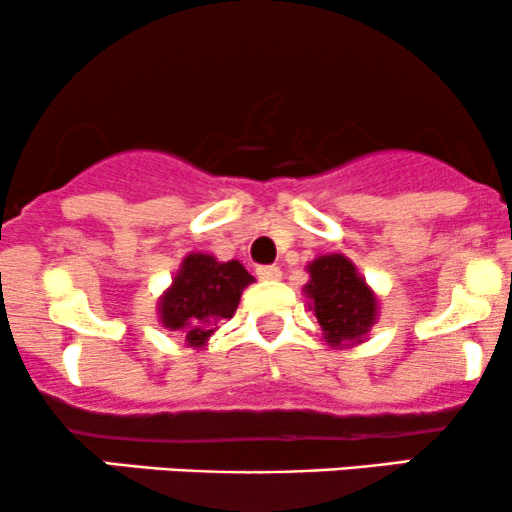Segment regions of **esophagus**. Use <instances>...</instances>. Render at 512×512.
I'll return each mask as SVG.
<instances>
[{"instance_id": "1", "label": "esophagus", "mask_w": 512, "mask_h": 512, "mask_svg": "<svg viewBox=\"0 0 512 512\" xmlns=\"http://www.w3.org/2000/svg\"><path fill=\"white\" fill-rule=\"evenodd\" d=\"M257 276H260L262 281H276L281 279V269L276 267V264H264V267H257Z\"/></svg>"}]
</instances>
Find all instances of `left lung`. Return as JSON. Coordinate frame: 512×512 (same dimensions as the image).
<instances>
[{
	"instance_id": "1",
	"label": "left lung",
	"mask_w": 512,
	"mask_h": 512,
	"mask_svg": "<svg viewBox=\"0 0 512 512\" xmlns=\"http://www.w3.org/2000/svg\"><path fill=\"white\" fill-rule=\"evenodd\" d=\"M305 296L315 310L325 342L332 346L363 342L378 317V301L344 255H322L308 264Z\"/></svg>"
}]
</instances>
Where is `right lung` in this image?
I'll list each match as a JSON object with an SVG mask.
<instances>
[{
  "label": "right lung",
  "instance_id": "add662e5",
  "mask_svg": "<svg viewBox=\"0 0 512 512\" xmlns=\"http://www.w3.org/2000/svg\"><path fill=\"white\" fill-rule=\"evenodd\" d=\"M252 281V274L238 260L219 262L204 252H192L158 301L163 327L185 332L187 346H204L221 320L236 313L240 293Z\"/></svg>",
  "mask_w": 512,
  "mask_h": 512
}]
</instances>
